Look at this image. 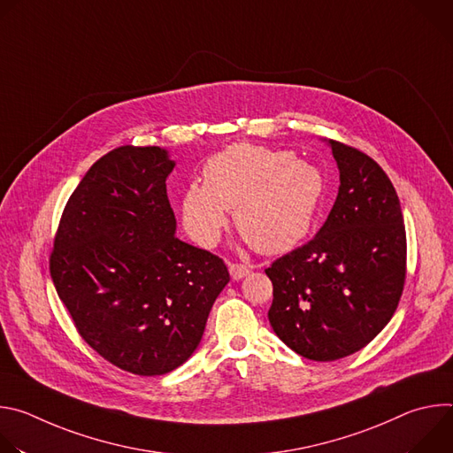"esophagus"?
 I'll use <instances>...</instances> for the list:
<instances>
[{
  "instance_id": "obj_1",
  "label": "esophagus",
  "mask_w": 453,
  "mask_h": 453,
  "mask_svg": "<svg viewBox=\"0 0 453 453\" xmlns=\"http://www.w3.org/2000/svg\"><path fill=\"white\" fill-rule=\"evenodd\" d=\"M229 273H231L233 280H242V278H245L250 273V269L247 265H243V264H231L229 265Z\"/></svg>"
}]
</instances>
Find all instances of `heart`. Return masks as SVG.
Masks as SVG:
<instances>
[{"instance_id":"heart-1","label":"heart","mask_w":453,"mask_h":453,"mask_svg":"<svg viewBox=\"0 0 453 453\" xmlns=\"http://www.w3.org/2000/svg\"><path fill=\"white\" fill-rule=\"evenodd\" d=\"M204 184H191L182 197V220L203 245H213L234 210V224L257 252L281 254L311 229L322 199L325 175L296 159L294 152L234 143L208 159Z\"/></svg>"}]
</instances>
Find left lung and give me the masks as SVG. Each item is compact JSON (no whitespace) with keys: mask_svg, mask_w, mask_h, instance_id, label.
<instances>
[{"mask_svg":"<svg viewBox=\"0 0 453 453\" xmlns=\"http://www.w3.org/2000/svg\"><path fill=\"white\" fill-rule=\"evenodd\" d=\"M330 145L341 186L326 222L265 269L273 330L317 362L367 346L395 315L407 278V234L391 179L362 150Z\"/></svg>","mask_w":453,"mask_h":453,"instance_id":"1","label":"left lung"}]
</instances>
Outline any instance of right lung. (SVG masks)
Masks as SVG:
<instances>
[{"label":"right lung","instance_id":"1","mask_svg":"<svg viewBox=\"0 0 453 453\" xmlns=\"http://www.w3.org/2000/svg\"><path fill=\"white\" fill-rule=\"evenodd\" d=\"M173 161L123 145L100 157L64 206L50 274L79 335L112 365L165 374L197 349L229 281L222 257L175 236Z\"/></svg>","mask_w":453,"mask_h":453}]
</instances>
